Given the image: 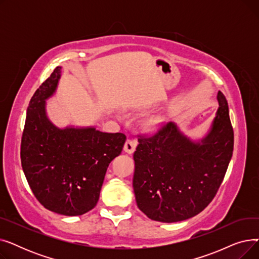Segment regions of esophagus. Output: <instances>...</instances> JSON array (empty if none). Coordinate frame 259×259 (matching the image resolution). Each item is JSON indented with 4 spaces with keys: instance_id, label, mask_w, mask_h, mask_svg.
Returning <instances> with one entry per match:
<instances>
[{
    "instance_id": "1",
    "label": "esophagus",
    "mask_w": 259,
    "mask_h": 259,
    "mask_svg": "<svg viewBox=\"0 0 259 259\" xmlns=\"http://www.w3.org/2000/svg\"><path fill=\"white\" fill-rule=\"evenodd\" d=\"M137 145H138L137 141L130 140V139H129V140L126 141V143H125V145H124V150H125L127 153L131 154V153L134 152L135 148H137Z\"/></svg>"
}]
</instances>
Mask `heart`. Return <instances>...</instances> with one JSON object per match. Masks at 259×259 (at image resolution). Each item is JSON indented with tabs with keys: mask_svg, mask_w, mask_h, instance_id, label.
<instances>
[{
	"mask_svg": "<svg viewBox=\"0 0 259 259\" xmlns=\"http://www.w3.org/2000/svg\"><path fill=\"white\" fill-rule=\"evenodd\" d=\"M161 120H162V118L159 117V116L149 119V120L147 121V127H148V129H155L156 127H158V125L160 124Z\"/></svg>",
	"mask_w": 259,
	"mask_h": 259,
	"instance_id": "obj_1",
	"label": "heart"
}]
</instances>
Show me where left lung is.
<instances>
[{"instance_id": "1", "label": "left lung", "mask_w": 259, "mask_h": 259, "mask_svg": "<svg viewBox=\"0 0 259 259\" xmlns=\"http://www.w3.org/2000/svg\"><path fill=\"white\" fill-rule=\"evenodd\" d=\"M210 132L192 142L172 122L154 134L139 135L133 154V190L139 209L161 223L182 222L200 213L215 197L233 154L234 132L225 95Z\"/></svg>"}]
</instances>
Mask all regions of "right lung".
I'll return each instance as SVG.
<instances>
[{"mask_svg":"<svg viewBox=\"0 0 259 259\" xmlns=\"http://www.w3.org/2000/svg\"><path fill=\"white\" fill-rule=\"evenodd\" d=\"M61 69L58 66L53 70L29 102L21 162L40 205L54 213L77 216L97 206L107 168L121 153L126 135L91 127L60 129L52 124L45 100L56 91Z\"/></svg>","mask_w":259,"mask_h":259,"instance_id":"right-lung-1","label":"right lung"}]
</instances>
